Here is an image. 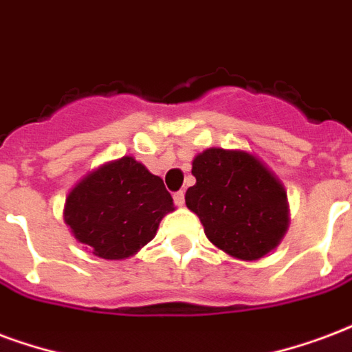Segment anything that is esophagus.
<instances>
[{"instance_id": "1", "label": "esophagus", "mask_w": 352, "mask_h": 352, "mask_svg": "<svg viewBox=\"0 0 352 352\" xmlns=\"http://www.w3.org/2000/svg\"><path fill=\"white\" fill-rule=\"evenodd\" d=\"M173 201H175V205H179V207H183V205H184V192H183V190H179V192H175V194H173Z\"/></svg>"}]
</instances>
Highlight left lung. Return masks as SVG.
Returning a JSON list of instances; mask_svg holds the SVG:
<instances>
[{"mask_svg": "<svg viewBox=\"0 0 352 352\" xmlns=\"http://www.w3.org/2000/svg\"><path fill=\"white\" fill-rule=\"evenodd\" d=\"M196 184L186 207L196 212L209 241L229 256L259 259L287 229V196L269 169L244 151L207 149L192 162Z\"/></svg>", "mask_w": 352, "mask_h": 352, "instance_id": "8db88e82", "label": "left lung"}]
</instances>
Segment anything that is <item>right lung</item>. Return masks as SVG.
<instances>
[{"instance_id":"1","label":"right lung","mask_w":352,"mask_h":352,"mask_svg":"<svg viewBox=\"0 0 352 352\" xmlns=\"http://www.w3.org/2000/svg\"><path fill=\"white\" fill-rule=\"evenodd\" d=\"M173 210L160 177L132 156L89 173L67 197L65 222L96 257L124 259L153 241L158 223Z\"/></svg>"}]
</instances>
